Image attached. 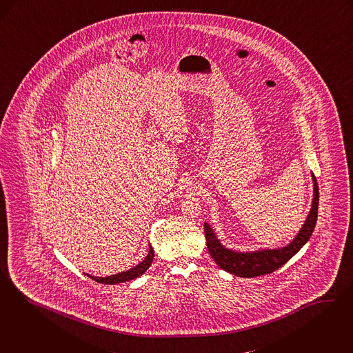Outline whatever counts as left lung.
I'll return each instance as SVG.
<instances>
[{"label": "left lung", "mask_w": 353, "mask_h": 353, "mask_svg": "<svg viewBox=\"0 0 353 353\" xmlns=\"http://www.w3.org/2000/svg\"><path fill=\"white\" fill-rule=\"evenodd\" d=\"M314 181V199L311 205L310 214L296 238L286 247L279 250H263L256 252H235L225 248L219 240L216 239L212 227L205 223V236L208 250L212 254L214 261L221 269L226 270L238 277H256L269 274L276 269L281 268L294 254L310 239L311 234L318 219V205H319V188L314 173L311 174Z\"/></svg>", "instance_id": "obj_1"}]
</instances>
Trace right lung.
<instances>
[{"label":"right lung","mask_w":353,"mask_h":353,"mask_svg":"<svg viewBox=\"0 0 353 353\" xmlns=\"http://www.w3.org/2000/svg\"><path fill=\"white\" fill-rule=\"evenodd\" d=\"M154 256H155L154 248H152V245H150V252L145 256V259L141 261V264H138L134 268L128 269L126 272H122V273H118V274L109 276V277H94V276H89V274H86V276L96 282H99V283H110V285L119 283V282L131 281V280L141 276L147 269L151 267Z\"/></svg>","instance_id":"obj_1"}]
</instances>
